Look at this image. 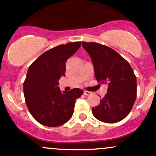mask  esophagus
Here are the masks:
<instances>
[{
  "instance_id": "obj_1",
  "label": "esophagus",
  "mask_w": 156,
  "mask_h": 156,
  "mask_svg": "<svg viewBox=\"0 0 156 156\" xmlns=\"http://www.w3.org/2000/svg\"><path fill=\"white\" fill-rule=\"evenodd\" d=\"M83 94H85V95H90V94H92V92H89V91H87V90H84Z\"/></svg>"
}]
</instances>
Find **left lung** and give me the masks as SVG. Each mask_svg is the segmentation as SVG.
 I'll return each instance as SVG.
<instances>
[{"label": "left lung", "instance_id": "left-lung-1", "mask_svg": "<svg viewBox=\"0 0 156 156\" xmlns=\"http://www.w3.org/2000/svg\"><path fill=\"white\" fill-rule=\"evenodd\" d=\"M92 60L98 83L108 85L107 93L92 112L98 120L115 123L130 112L136 98V77L130 65L119 53L97 42H82Z\"/></svg>", "mask_w": 156, "mask_h": 156}]
</instances>
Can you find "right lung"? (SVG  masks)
I'll use <instances>...</instances> for the list:
<instances>
[{
	"label": "right lung",
	"mask_w": 156,
	"mask_h": 156,
	"mask_svg": "<svg viewBox=\"0 0 156 156\" xmlns=\"http://www.w3.org/2000/svg\"><path fill=\"white\" fill-rule=\"evenodd\" d=\"M81 42H68L42 53L30 65L23 83L25 100L30 113L40 124L48 127L64 125L72 117L78 88L61 92L58 80L65 76L66 62L79 49Z\"/></svg>",
	"instance_id": "right-lung-1"
}]
</instances>
